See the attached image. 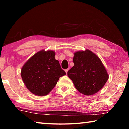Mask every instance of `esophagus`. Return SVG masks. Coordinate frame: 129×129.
I'll return each mask as SVG.
<instances>
[{"label":"esophagus","instance_id":"34e87169","mask_svg":"<svg viewBox=\"0 0 129 129\" xmlns=\"http://www.w3.org/2000/svg\"><path fill=\"white\" fill-rule=\"evenodd\" d=\"M68 70H69V69H65V72H66V73L67 74V73H68Z\"/></svg>","mask_w":129,"mask_h":129}]
</instances>
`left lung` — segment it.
<instances>
[{
    "label": "left lung",
    "instance_id": "left-lung-1",
    "mask_svg": "<svg viewBox=\"0 0 129 129\" xmlns=\"http://www.w3.org/2000/svg\"><path fill=\"white\" fill-rule=\"evenodd\" d=\"M74 66L68 72L76 88L86 95H93L103 88L109 75L101 60L87 49L75 52Z\"/></svg>",
    "mask_w": 129,
    "mask_h": 129
}]
</instances>
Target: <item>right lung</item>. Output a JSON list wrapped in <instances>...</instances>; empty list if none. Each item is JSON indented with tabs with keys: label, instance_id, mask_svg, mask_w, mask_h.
Wrapping results in <instances>:
<instances>
[{
	"label": "right lung",
	"instance_id": "right-lung-1",
	"mask_svg": "<svg viewBox=\"0 0 129 129\" xmlns=\"http://www.w3.org/2000/svg\"><path fill=\"white\" fill-rule=\"evenodd\" d=\"M54 56L55 52L53 51L42 50L31 57L21 68L23 82L34 94L47 95L55 86L59 78L66 75Z\"/></svg>",
	"mask_w": 129,
	"mask_h": 129
}]
</instances>
